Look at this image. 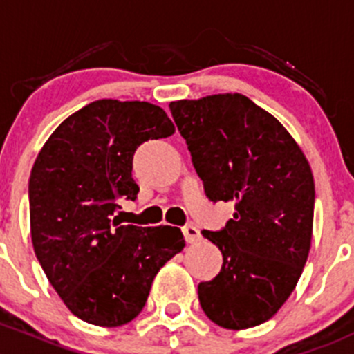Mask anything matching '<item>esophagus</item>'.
<instances>
[{"instance_id": "34e87169", "label": "esophagus", "mask_w": 354, "mask_h": 354, "mask_svg": "<svg viewBox=\"0 0 354 354\" xmlns=\"http://www.w3.org/2000/svg\"><path fill=\"white\" fill-rule=\"evenodd\" d=\"M182 233H184L185 242L187 243H194L196 240H199V236H201V233H199V230L194 225H185V227H182Z\"/></svg>"}]
</instances>
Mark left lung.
I'll return each mask as SVG.
<instances>
[{"label": "left lung", "instance_id": "obj_1", "mask_svg": "<svg viewBox=\"0 0 354 354\" xmlns=\"http://www.w3.org/2000/svg\"><path fill=\"white\" fill-rule=\"evenodd\" d=\"M169 107L207 198L235 203L221 230L201 232L221 250L223 266L199 283V304L225 329L259 326L281 308L307 262L315 203L310 165L283 124L240 93Z\"/></svg>", "mask_w": 354, "mask_h": 354}]
</instances>
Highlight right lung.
<instances>
[{
    "label": "right lung",
    "mask_w": 354,
    "mask_h": 354,
    "mask_svg": "<svg viewBox=\"0 0 354 354\" xmlns=\"http://www.w3.org/2000/svg\"><path fill=\"white\" fill-rule=\"evenodd\" d=\"M148 102L95 100L64 119L37 155L28 180L30 233L47 279L73 315L119 327L143 310L156 272L184 249L177 227L121 225L134 201L136 148L174 134Z\"/></svg>",
    "instance_id": "add662e5"
}]
</instances>
